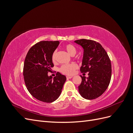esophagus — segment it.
<instances>
[{"label": "esophagus", "instance_id": "obj_1", "mask_svg": "<svg viewBox=\"0 0 133 133\" xmlns=\"http://www.w3.org/2000/svg\"><path fill=\"white\" fill-rule=\"evenodd\" d=\"M73 78V76H66V79H71Z\"/></svg>", "mask_w": 133, "mask_h": 133}]
</instances>
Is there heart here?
Here are the masks:
<instances>
[{"label":"heart","instance_id":"b5f03b06","mask_svg":"<svg viewBox=\"0 0 133 133\" xmlns=\"http://www.w3.org/2000/svg\"><path fill=\"white\" fill-rule=\"evenodd\" d=\"M65 49L70 55L73 56L76 53V48L71 44H66L65 46ZM51 60L53 63L57 62V51H54L51 56ZM78 68L77 64L75 63H71L64 64L59 68V71L63 74L66 75H71L74 73L75 70Z\"/></svg>","mask_w":133,"mask_h":133}]
</instances>
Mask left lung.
<instances>
[{"label": "left lung", "instance_id": "obj_1", "mask_svg": "<svg viewBox=\"0 0 133 133\" xmlns=\"http://www.w3.org/2000/svg\"><path fill=\"white\" fill-rule=\"evenodd\" d=\"M84 49L82 73H88V78L80 75L82 81L78 87L82 97L88 100L97 98L108 88L111 80V65L107 51L101 44L89 39L74 41Z\"/></svg>", "mask_w": 133, "mask_h": 133}]
</instances>
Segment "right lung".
<instances>
[{"instance_id":"add662e5","label":"right lung","mask_w":133,"mask_h":133,"mask_svg":"<svg viewBox=\"0 0 133 133\" xmlns=\"http://www.w3.org/2000/svg\"><path fill=\"white\" fill-rule=\"evenodd\" d=\"M59 41H41L28 51L23 68L24 79L30 94L41 102L51 103L61 94L66 76L57 72L56 76L48 75L54 64L51 60Z\"/></svg>"}]
</instances>
